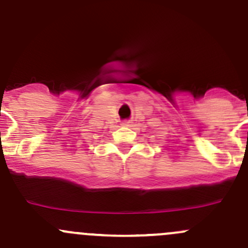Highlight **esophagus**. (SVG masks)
<instances>
[{"instance_id": "34e87169", "label": "esophagus", "mask_w": 248, "mask_h": 248, "mask_svg": "<svg viewBox=\"0 0 248 248\" xmlns=\"http://www.w3.org/2000/svg\"><path fill=\"white\" fill-rule=\"evenodd\" d=\"M122 126H129L131 124V121L129 120H124V121H122Z\"/></svg>"}]
</instances>
